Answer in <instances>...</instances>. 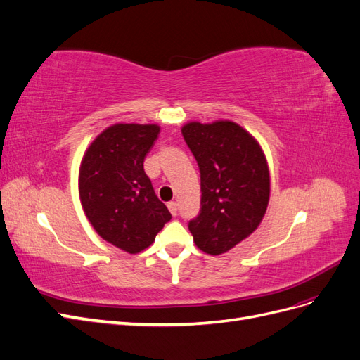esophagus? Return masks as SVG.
Returning <instances> with one entry per match:
<instances>
[{"label":"esophagus","instance_id":"34e87169","mask_svg":"<svg viewBox=\"0 0 360 360\" xmlns=\"http://www.w3.org/2000/svg\"><path fill=\"white\" fill-rule=\"evenodd\" d=\"M168 209H169V212H171V214H172V216H177L179 209H177V202H176V201H171V202H168Z\"/></svg>","mask_w":360,"mask_h":360}]
</instances>
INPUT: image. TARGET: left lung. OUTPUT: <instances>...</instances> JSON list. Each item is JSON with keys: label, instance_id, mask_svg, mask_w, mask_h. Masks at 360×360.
<instances>
[{"label": "left lung", "instance_id": "left-lung-1", "mask_svg": "<svg viewBox=\"0 0 360 360\" xmlns=\"http://www.w3.org/2000/svg\"><path fill=\"white\" fill-rule=\"evenodd\" d=\"M181 134L201 174V210L189 231L205 254L219 255L263 221L270 197L267 160L258 141L230 120L191 122Z\"/></svg>", "mask_w": 360, "mask_h": 360}]
</instances>
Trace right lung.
I'll return each instance as SVG.
<instances>
[{
  "label": "right lung",
  "mask_w": 360,
  "mask_h": 360,
  "mask_svg": "<svg viewBox=\"0 0 360 360\" xmlns=\"http://www.w3.org/2000/svg\"><path fill=\"white\" fill-rule=\"evenodd\" d=\"M159 132L158 124H112L81 160L79 200L86 219L103 240L129 254L148 248L171 219L144 171Z\"/></svg>",
  "instance_id": "add662e5"
}]
</instances>
